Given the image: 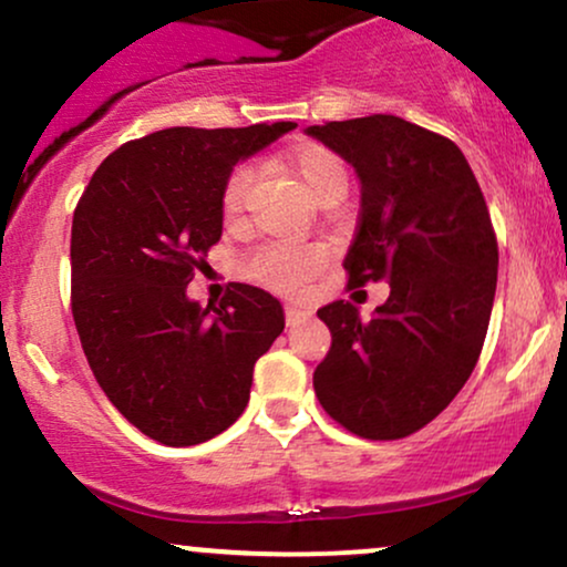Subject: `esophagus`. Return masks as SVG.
Returning <instances> with one entry per match:
<instances>
[{
    "mask_svg": "<svg viewBox=\"0 0 567 567\" xmlns=\"http://www.w3.org/2000/svg\"><path fill=\"white\" fill-rule=\"evenodd\" d=\"M311 317V309L309 306H301V303H285V320L288 324H298V322H306Z\"/></svg>",
    "mask_w": 567,
    "mask_h": 567,
    "instance_id": "34e87169",
    "label": "esophagus"
}]
</instances>
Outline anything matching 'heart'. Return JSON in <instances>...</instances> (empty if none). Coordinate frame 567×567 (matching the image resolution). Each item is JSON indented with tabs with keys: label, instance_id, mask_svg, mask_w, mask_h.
<instances>
[{
	"label": "heart",
	"instance_id": "b5f03b06",
	"mask_svg": "<svg viewBox=\"0 0 567 567\" xmlns=\"http://www.w3.org/2000/svg\"><path fill=\"white\" fill-rule=\"evenodd\" d=\"M292 173L301 178V184L309 188V194L317 202L341 199L347 194L349 173L343 162L333 152L322 146H303L296 154H290ZM252 165H239L229 175L224 186V213L226 218H234L243 210L247 188L252 184ZM328 264V250L322 245H303L288 243V239H275L252 250L247 258V275L256 282L277 292H298L322 271Z\"/></svg>",
	"mask_w": 567,
	"mask_h": 567
}]
</instances>
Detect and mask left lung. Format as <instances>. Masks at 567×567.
<instances>
[{"instance_id":"8db88e82","label":"left lung","mask_w":567,"mask_h":567,"mask_svg":"<svg viewBox=\"0 0 567 567\" xmlns=\"http://www.w3.org/2000/svg\"><path fill=\"white\" fill-rule=\"evenodd\" d=\"M303 133L360 181V224L343 258L349 288L389 282L370 320L343 301L317 311L333 336L315 370L317 400L360 437H408L451 405L483 351L498 277L485 197L453 141L400 116Z\"/></svg>"}]
</instances>
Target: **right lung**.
<instances>
[{"mask_svg": "<svg viewBox=\"0 0 567 567\" xmlns=\"http://www.w3.org/2000/svg\"><path fill=\"white\" fill-rule=\"evenodd\" d=\"M296 130L167 127L101 162L71 224V311L90 370L146 437L213 440L243 415L252 368L285 330L271 292L234 282L220 306L186 296L224 231L237 162Z\"/></svg>", "mask_w": 567, "mask_h": 567, "instance_id": "right-lung-1", "label": "right lung"}]
</instances>
